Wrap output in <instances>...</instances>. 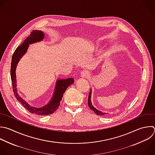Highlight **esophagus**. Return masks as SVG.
Segmentation results:
<instances>
[{
    "instance_id": "esophagus-1",
    "label": "esophagus",
    "mask_w": 155,
    "mask_h": 155,
    "mask_svg": "<svg viewBox=\"0 0 155 155\" xmlns=\"http://www.w3.org/2000/svg\"><path fill=\"white\" fill-rule=\"evenodd\" d=\"M90 76V73L88 71L84 70L81 73V77L83 78H88Z\"/></svg>"
}]
</instances>
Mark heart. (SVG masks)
Instances as JSON below:
<instances>
[{
	"label": "heart",
	"instance_id": "obj_1",
	"mask_svg": "<svg viewBox=\"0 0 155 155\" xmlns=\"http://www.w3.org/2000/svg\"><path fill=\"white\" fill-rule=\"evenodd\" d=\"M104 56H105V54H102V55L101 56V59H103L104 57Z\"/></svg>",
	"mask_w": 155,
	"mask_h": 155
}]
</instances>
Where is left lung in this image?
<instances>
[{"label":"left lung","mask_w":155,"mask_h":155,"mask_svg":"<svg viewBox=\"0 0 155 155\" xmlns=\"http://www.w3.org/2000/svg\"><path fill=\"white\" fill-rule=\"evenodd\" d=\"M91 88L90 89V91L89 93V95H88V106L97 115H100V116H102V115H106L107 113H104L101 111H99L98 110H97L93 105H92V103H91ZM108 114V113H107Z\"/></svg>","instance_id":"obj_1"}]
</instances>
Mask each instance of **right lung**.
Instances as JSON below:
<instances>
[{
	"instance_id": "obj_1",
	"label": "right lung",
	"mask_w": 155,
	"mask_h": 155,
	"mask_svg": "<svg viewBox=\"0 0 155 155\" xmlns=\"http://www.w3.org/2000/svg\"><path fill=\"white\" fill-rule=\"evenodd\" d=\"M44 38L45 34L43 31L41 30H33L31 33V35L24 40L22 44L19 46L13 53L10 70L13 92L17 100L20 102L21 104L30 113L41 116L51 114L58 108L61 101L62 99L63 94L65 93L67 88L74 82L73 78L58 79L55 85L54 91L50 101H49L47 104L41 107H36L30 105L26 101L19 96L17 89V80L16 74L17 65L19 63V60L27 53L29 45L30 44L42 41Z\"/></svg>"
}]
</instances>
